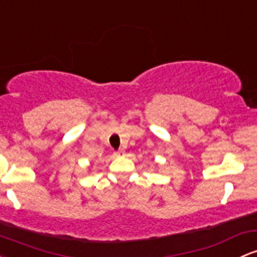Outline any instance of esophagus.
<instances>
[{
  "instance_id": "obj_1",
  "label": "esophagus",
  "mask_w": 257,
  "mask_h": 257,
  "mask_svg": "<svg viewBox=\"0 0 257 257\" xmlns=\"http://www.w3.org/2000/svg\"><path fill=\"white\" fill-rule=\"evenodd\" d=\"M123 154H124L123 150H118L114 152V156H120V155H123Z\"/></svg>"
}]
</instances>
